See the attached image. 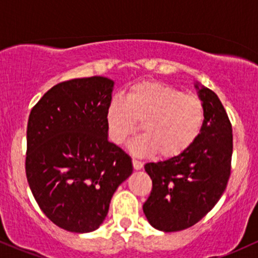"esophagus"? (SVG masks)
Wrapping results in <instances>:
<instances>
[{"instance_id": "34e87169", "label": "esophagus", "mask_w": 258, "mask_h": 258, "mask_svg": "<svg viewBox=\"0 0 258 258\" xmlns=\"http://www.w3.org/2000/svg\"><path fill=\"white\" fill-rule=\"evenodd\" d=\"M132 164H133V168H135V170H142V167H143V164L136 159H132Z\"/></svg>"}]
</instances>
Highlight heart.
Here are the masks:
<instances>
[{
  "mask_svg": "<svg viewBox=\"0 0 258 258\" xmlns=\"http://www.w3.org/2000/svg\"><path fill=\"white\" fill-rule=\"evenodd\" d=\"M205 121V108L194 94L160 82L135 85L122 97L112 98L105 111L108 138L121 146L138 130L143 133L130 144L136 155L159 153L176 158L199 137Z\"/></svg>",
  "mask_w": 258,
  "mask_h": 258,
  "instance_id": "b5f03b06",
  "label": "heart"
}]
</instances>
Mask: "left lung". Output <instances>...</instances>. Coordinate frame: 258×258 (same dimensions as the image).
Masks as SVG:
<instances>
[{"mask_svg":"<svg viewBox=\"0 0 258 258\" xmlns=\"http://www.w3.org/2000/svg\"><path fill=\"white\" fill-rule=\"evenodd\" d=\"M205 121L193 146L176 158L148 162L153 189L144 203L148 222L162 232H178L211 211L227 188L233 153L232 125L215 92L195 84Z\"/></svg>","mask_w":258,"mask_h":258,"instance_id":"8db88e82","label":"left lung"}]
</instances>
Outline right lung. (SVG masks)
Returning <instances> with one entry per match:
<instances>
[{
    "label": "right lung",
    "mask_w": 258,
    "mask_h": 258,
    "mask_svg": "<svg viewBox=\"0 0 258 258\" xmlns=\"http://www.w3.org/2000/svg\"><path fill=\"white\" fill-rule=\"evenodd\" d=\"M114 81L103 76L53 86L31 109L26 178L43 214L73 233L98 229L131 176L132 160L108 141L105 111Z\"/></svg>",
    "instance_id": "add662e5"
}]
</instances>
